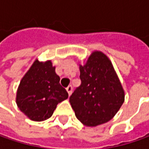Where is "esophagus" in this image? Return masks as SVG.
<instances>
[{
    "mask_svg": "<svg viewBox=\"0 0 149 149\" xmlns=\"http://www.w3.org/2000/svg\"><path fill=\"white\" fill-rule=\"evenodd\" d=\"M72 90H73L72 86H68V87L66 88V91L68 92V95H69V96H70V95H71Z\"/></svg>",
    "mask_w": 149,
    "mask_h": 149,
    "instance_id": "1",
    "label": "esophagus"
}]
</instances>
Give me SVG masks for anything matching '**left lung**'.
Masks as SVG:
<instances>
[{
    "instance_id": "obj_1",
    "label": "left lung",
    "mask_w": 149,
    "mask_h": 149,
    "mask_svg": "<svg viewBox=\"0 0 149 149\" xmlns=\"http://www.w3.org/2000/svg\"><path fill=\"white\" fill-rule=\"evenodd\" d=\"M81 84L70 98L78 119L87 127L109 121L124 102V90L109 57L95 50L79 65Z\"/></svg>"
}]
</instances>
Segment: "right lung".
Listing matches in <instances>:
<instances>
[{
	"mask_svg": "<svg viewBox=\"0 0 149 149\" xmlns=\"http://www.w3.org/2000/svg\"><path fill=\"white\" fill-rule=\"evenodd\" d=\"M67 98L51 60L36 59L20 80L15 102L31 120L40 122L51 117L57 104Z\"/></svg>",
	"mask_w": 149,
	"mask_h": 149,
	"instance_id": "obj_1",
	"label": "right lung"
}]
</instances>
